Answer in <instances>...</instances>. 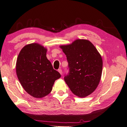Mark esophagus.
I'll return each instance as SVG.
<instances>
[{
	"label": "esophagus",
	"instance_id": "obj_1",
	"mask_svg": "<svg viewBox=\"0 0 127 127\" xmlns=\"http://www.w3.org/2000/svg\"><path fill=\"white\" fill-rule=\"evenodd\" d=\"M58 71L61 74H62V70L61 69H58Z\"/></svg>",
	"mask_w": 127,
	"mask_h": 127
}]
</instances>
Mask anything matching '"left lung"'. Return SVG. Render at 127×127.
<instances>
[{"mask_svg":"<svg viewBox=\"0 0 127 127\" xmlns=\"http://www.w3.org/2000/svg\"><path fill=\"white\" fill-rule=\"evenodd\" d=\"M68 62L69 72L64 80L70 90L79 97L91 94L100 82L102 60L90 41L77 40L72 44L62 45Z\"/></svg>","mask_w":127,"mask_h":127,"instance_id":"1","label":"left lung"}]
</instances>
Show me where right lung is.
<instances>
[{"label": "right lung", "instance_id": "obj_1", "mask_svg": "<svg viewBox=\"0 0 127 127\" xmlns=\"http://www.w3.org/2000/svg\"><path fill=\"white\" fill-rule=\"evenodd\" d=\"M47 49L37 43L26 45L16 64L18 79L29 95L41 98L49 94L55 81L61 77L46 57Z\"/></svg>", "mask_w": 127, "mask_h": 127}]
</instances>
